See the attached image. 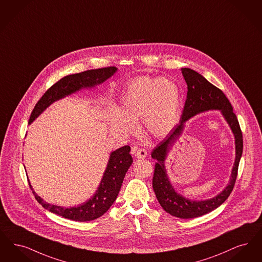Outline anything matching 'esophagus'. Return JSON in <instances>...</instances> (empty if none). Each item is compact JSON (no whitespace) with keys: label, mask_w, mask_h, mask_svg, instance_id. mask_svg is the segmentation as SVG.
Returning <instances> with one entry per match:
<instances>
[{"label":"esophagus","mask_w":262,"mask_h":262,"mask_svg":"<svg viewBox=\"0 0 262 262\" xmlns=\"http://www.w3.org/2000/svg\"><path fill=\"white\" fill-rule=\"evenodd\" d=\"M135 150V157L137 159H144L147 157V150L145 148H134Z\"/></svg>","instance_id":"esophagus-1"}]
</instances>
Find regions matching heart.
I'll return each instance as SVG.
<instances>
[{"instance_id":"heart-1","label":"heart","mask_w":262,"mask_h":262,"mask_svg":"<svg viewBox=\"0 0 262 262\" xmlns=\"http://www.w3.org/2000/svg\"><path fill=\"white\" fill-rule=\"evenodd\" d=\"M181 113V91L172 80L142 76L133 80L120 98L118 114L111 120L114 133L127 136L141 119L149 136H167L177 124Z\"/></svg>"}]
</instances>
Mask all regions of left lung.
Masks as SVG:
<instances>
[{"label": "left lung", "instance_id": "obj_1", "mask_svg": "<svg viewBox=\"0 0 262 262\" xmlns=\"http://www.w3.org/2000/svg\"><path fill=\"white\" fill-rule=\"evenodd\" d=\"M184 79L188 86L187 99L184 105L180 123L152 149L151 158L157 160L152 177V188L162 208L172 216L189 219L205 215L222 205L234 189L238 175L239 160L243 154V134L239 121L233 112L231 102L224 93L205 77L191 69H182ZM209 109L220 110L228 121L234 136L236 145V159L231 173L230 182L216 197L206 201H192L177 193L171 187L167 176L164 161L173 142L182 134L184 122L195 114Z\"/></svg>", "mask_w": 262, "mask_h": 262}]
</instances>
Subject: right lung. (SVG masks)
I'll use <instances>...</instances> for the list:
<instances>
[{
    "label": "right lung",
    "mask_w": 262,
    "mask_h": 262,
    "mask_svg": "<svg viewBox=\"0 0 262 262\" xmlns=\"http://www.w3.org/2000/svg\"><path fill=\"white\" fill-rule=\"evenodd\" d=\"M116 70L117 69L115 67L91 69L68 75L58 80L56 84L46 91L42 98L37 102L28 123L30 124L33 122L53 102L81 89L93 88L96 85L101 84L112 77ZM130 150L131 148L129 146H124L122 148H117L111 154L106 169L104 170L102 181L96 193L89 201L75 207L66 208L63 206L48 204L35 193L30 183L29 186L32 193H34L37 202L49 211L74 221H91L103 215L116 200L125 177L126 172L133 162Z\"/></svg>",
    "instance_id": "obj_1"
}]
</instances>
